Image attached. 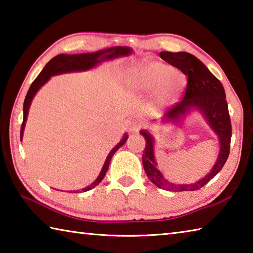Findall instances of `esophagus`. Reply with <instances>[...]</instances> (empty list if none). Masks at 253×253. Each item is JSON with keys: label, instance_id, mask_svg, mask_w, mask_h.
I'll return each instance as SVG.
<instances>
[{"label": "esophagus", "instance_id": "esophagus-1", "mask_svg": "<svg viewBox=\"0 0 253 253\" xmlns=\"http://www.w3.org/2000/svg\"><path fill=\"white\" fill-rule=\"evenodd\" d=\"M143 124L139 121H136V119H132L129 123H128V130L129 131H137L139 130V128H142Z\"/></svg>", "mask_w": 253, "mask_h": 253}]
</instances>
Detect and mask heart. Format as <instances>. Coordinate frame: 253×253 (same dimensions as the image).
<instances>
[{
	"mask_svg": "<svg viewBox=\"0 0 253 253\" xmlns=\"http://www.w3.org/2000/svg\"><path fill=\"white\" fill-rule=\"evenodd\" d=\"M185 77L181 72L156 61L137 66L128 74L127 78L130 91L155 90V100L158 104H166L176 99L185 87Z\"/></svg>",
	"mask_w": 253,
	"mask_h": 253,
	"instance_id": "b5f03b06",
	"label": "heart"
}]
</instances>
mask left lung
Here are the masks:
<instances>
[{
    "instance_id": "left-lung-1",
    "label": "left lung",
    "mask_w": 253,
    "mask_h": 253,
    "mask_svg": "<svg viewBox=\"0 0 253 253\" xmlns=\"http://www.w3.org/2000/svg\"><path fill=\"white\" fill-rule=\"evenodd\" d=\"M160 55L163 60L177 68L187 77V84L182 101L169 109L165 118L168 121L177 122L179 117L183 116L191 107H196L204 114L213 130L219 136L220 154L212 170L207 176L193 184L177 185L165 179L157 169L155 158H154L153 138L147 131L142 130L140 134L146 140V146L143 154V166L147 177L157 187L170 192L196 191L203 187L220 172L230 154L232 127H231L224 88L220 80L195 55L187 52H169V51L161 52Z\"/></svg>"
}]
</instances>
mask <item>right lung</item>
<instances>
[{
    "label": "right lung",
    "instance_id": "add662e5",
    "mask_svg": "<svg viewBox=\"0 0 253 253\" xmlns=\"http://www.w3.org/2000/svg\"><path fill=\"white\" fill-rule=\"evenodd\" d=\"M131 52L129 48H125V46H115V48H109L106 50H100L97 51V52H91V53H81V54H58L52 58L50 61L46 63L45 67L42 69L40 75L37 77L36 80L33 81L32 84L30 85V89L25 96L24 104H23V122L22 125H21V131H20V137L22 139L23 136V129L25 126V122H27L28 113L30 105H31V101L33 99L34 95H36L37 91L43 85L46 81L50 79L51 76L59 75V74H65V72H71V71H83V70H88L91 69V68L95 67L98 63L101 62L102 60H108V59H114L117 57H122V55H128ZM127 140V135L124 137V138L119 142L116 146H115L109 155L107 156V160L105 162L104 166H102V169L99 174V176L90 185L83 188L81 191H89L97 186L99 184L102 178L105 177L107 169L109 168V163L111 157L115 153L117 152L119 147H122L125 142Z\"/></svg>",
    "mask_w": 253,
    "mask_h": 253
}]
</instances>
